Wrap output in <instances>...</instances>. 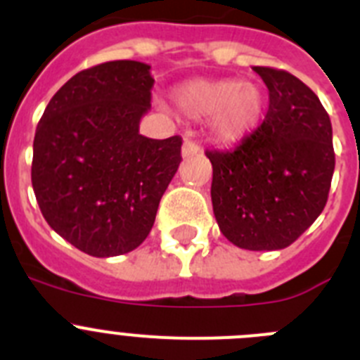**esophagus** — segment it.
Returning <instances> with one entry per match:
<instances>
[{"instance_id":"esophagus-1","label":"esophagus","mask_w":360,"mask_h":360,"mask_svg":"<svg viewBox=\"0 0 360 360\" xmlns=\"http://www.w3.org/2000/svg\"><path fill=\"white\" fill-rule=\"evenodd\" d=\"M198 153H200V146L196 144V142L189 141V139H187V141L184 142V146H182V157H184V158L196 157Z\"/></svg>"}]
</instances>
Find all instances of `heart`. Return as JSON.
Instances as JSON below:
<instances>
[{"label":"heart","instance_id":"obj_1","mask_svg":"<svg viewBox=\"0 0 360 360\" xmlns=\"http://www.w3.org/2000/svg\"><path fill=\"white\" fill-rule=\"evenodd\" d=\"M173 97L187 117H209V133L219 144L243 141L262 122L266 108L262 86L241 79H196L176 86Z\"/></svg>","mask_w":360,"mask_h":360}]
</instances>
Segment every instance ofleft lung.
<instances>
[{"label": "left lung", "mask_w": 360, "mask_h": 360, "mask_svg": "<svg viewBox=\"0 0 360 360\" xmlns=\"http://www.w3.org/2000/svg\"><path fill=\"white\" fill-rule=\"evenodd\" d=\"M269 111L232 151H207L212 211L240 249L279 250L323 212L335 169L332 122L319 97L285 70L254 66Z\"/></svg>", "instance_id": "1"}]
</instances>
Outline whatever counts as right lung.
<instances>
[{
  "label": "right lung",
  "mask_w": 360,
  "mask_h": 360,
  "mask_svg": "<svg viewBox=\"0 0 360 360\" xmlns=\"http://www.w3.org/2000/svg\"><path fill=\"white\" fill-rule=\"evenodd\" d=\"M151 66L110 61L75 73L44 110L32 187L50 227L95 257L128 254L148 238L182 162L178 135L139 133L151 108Z\"/></svg>",
  "instance_id": "obj_1"
}]
</instances>
